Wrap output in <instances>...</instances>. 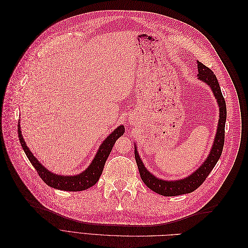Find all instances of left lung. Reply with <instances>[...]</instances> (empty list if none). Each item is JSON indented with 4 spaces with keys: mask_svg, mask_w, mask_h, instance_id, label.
Masks as SVG:
<instances>
[{
    "mask_svg": "<svg viewBox=\"0 0 248 248\" xmlns=\"http://www.w3.org/2000/svg\"><path fill=\"white\" fill-rule=\"evenodd\" d=\"M198 63V78L205 82L206 85L212 90L213 95L217 101L219 108V119L218 124H217L216 134L212 144V148L210 150V153L207 156V158L201 164V167L194 170L192 174L187 176L183 179L179 180H163L157 178L152 172H150L145 167L144 162L140 159L137 144H134V157L138 164L140 170V175L147 187L153 190L154 192L161 194L163 197H175L180 196V194L190 193L199 188V186L205 181L206 178L209 176L210 172L215 167V164L220 158L222 153L223 144H224V126H226L227 120V107L226 101H224L223 96L221 94V90L219 87L218 81L215 77V74L211 69H209L204 64L201 62Z\"/></svg>",
    "mask_w": 248,
    "mask_h": 248,
    "instance_id": "obj_1",
    "label": "left lung"
}]
</instances>
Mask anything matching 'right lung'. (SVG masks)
Instances as JSON below:
<instances>
[{"label": "right lung", "instance_id": "right-lung-1", "mask_svg": "<svg viewBox=\"0 0 248 248\" xmlns=\"http://www.w3.org/2000/svg\"><path fill=\"white\" fill-rule=\"evenodd\" d=\"M17 128H18V138H19L20 145L22 149H24V151L29 158L30 162L32 163V166L35 168L37 172H38L40 178L48 186L52 187V188H56L59 190H65V191H81V190H86L90 188V187L95 185L102 174L104 163H106L117 139L123 136V133L125 131L123 125L118 126L117 128L110 134H108L107 139L101 142V145L99 146L98 150H97V153L94 156L92 162L89 164V167L78 175L68 176V175L54 174V172L48 170L46 167L42 166V164L39 162V160L36 158V157L33 155V153L30 151L29 147L27 146L24 137H22V133H21L20 122H18Z\"/></svg>", "mask_w": 248, "mask_h": 248}]
</instances>
